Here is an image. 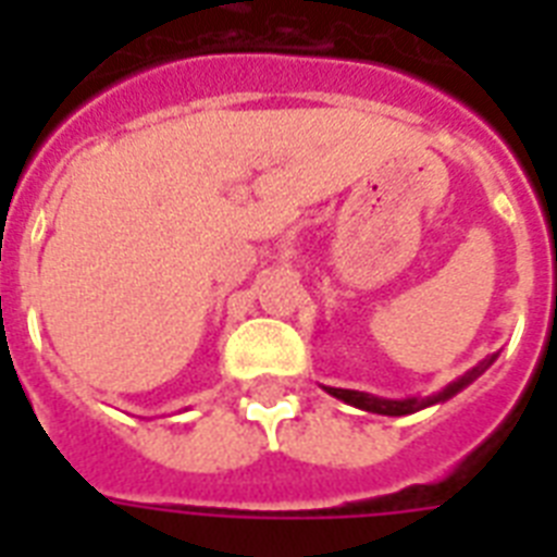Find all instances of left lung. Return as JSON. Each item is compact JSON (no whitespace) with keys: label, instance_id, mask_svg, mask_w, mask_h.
I'll use <instances>...</instances> for the list:
<instances>
[{"label":"left lung","instance_id":"1","mask_svg":"<svg viewBox=\"0 0 557 557\" xmlns=\"http://www.w3.org/2000/svg\"><path fill=\"white\" fill-rule=\"evenodd\" d=\"M494 358H497V356L480 361L474 370H468L466 375H459L457 381H450L448 387L442 389V393H436V396L379 398V396H370V393H361V389H341V387H326V393H330V396H335V398H341V401H347V405L358 407V410H370V413H381V416H407V413H416V410H424V407L440 405V401H448L450 396H457L459 389H466L471 381L480 379V375H483V372L492 367Z\"/></svg>","mask_w":557,"mask_h":557}]
</instances>
